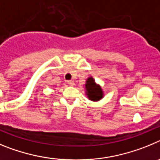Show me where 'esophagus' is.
I'll use <instances>...</instances> for the list:
<instances>
[{"label": "esophagus", "instance_id": "esophagus-1", "mask_svg": "<svg viewBox=\"0 0 160 160\" xmlns=\"http://www.w3.org/2000/svg\"><path fill=\"white\" fill-rule=\"evenodd\" d=\"M68 83L70 86H74L75 85V82L73 81V80H68Z\"/></svg>", "mask_w": 160, "mask_h": 160}]
</instances>
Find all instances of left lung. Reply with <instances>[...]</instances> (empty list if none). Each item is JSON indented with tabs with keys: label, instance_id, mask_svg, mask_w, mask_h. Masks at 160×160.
I'll return each mask as SVG.
<instances>
[{
	"label": "left lung",
	"instance_id": "1",
	"mask_svg": "<svg viewBox=\"0 0 160 160\" xmlns=\"http://www.w3.org/2000/svg\"><path fill=\"white\" fill-rule=\"evenodd\" d=\"M86 94L89 100L98 101L103 98V91L101 88L97 85L92 77H89L86 81Z\"/></svg>",
	"mask_w": 160,
	"mask_h": 160
}]
</instances>
